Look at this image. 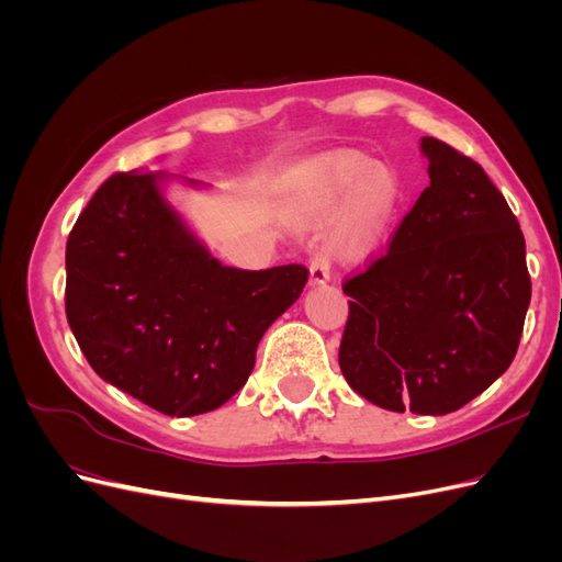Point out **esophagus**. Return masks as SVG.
<instances>
[{"label": "esophagus", "instance_id": "esophagus-1", "mask_svg": "<svg viewBox=\"0 0 562 562\" xmlns=\"http://www.w3.org/2000/svg\"><path fill=\"white\" fill-rule=\"evenodd\" d=\"M330 281V260L328 255L318 250L314 258H312V265H310V285L312 288H323Z\"/></svg>", "mask_w": 562, "mask_h": 562}]
</instances>
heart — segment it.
Listing matches in <instances>:
<instances>
[{
	"label": "heart",
	"instance_id": "heart-1",
	"mask_svg": "<svg viewBox=\"0 0 562 562\" xmlns=\"http://www.w3.org/2000/svg\"><path fill=\"white\" fill-rule=\"evenodd\" d=\"M307 217L326 225L339 213L345 196L353 190L347 213L335 234V255L345 262H366L378 252L384 229L401 201V180L386 166H372L361 151L342 149L323 157L310 168Z\"/></svg>",
	"mask_w": 562,
	"mask_h": 562
}]
</instances>
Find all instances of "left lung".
I'll list each match as a JSON object with an SVG mask.
<instances>
[{
	"label": "left lung",
	"instance_id": "8db88e82",
	"mask_svg": "<svg viewBox=\"0 0 562 562\" xmlns=\"http://www.w3.org/2000/svg\"><path fill=\"white\" fill-rule=\"evenodd\" d=\"M429 187L389 250L342 288L339 368L384 411L448 415L504 375L532 283L516 215L483 168L422 138Z\"/></svg>",
	"mask_w": 562,
	"mask_h": 562
}]
</instances>
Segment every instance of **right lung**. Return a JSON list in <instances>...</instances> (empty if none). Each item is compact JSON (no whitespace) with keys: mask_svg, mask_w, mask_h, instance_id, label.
<instances>
[{"mask_svg":"<svg viewBox=\"0 0 562 562\" xmlns=\"http://www.w3.org/2000/svg\"><path fill=\"white\" fill-rule=\"evenodd\" d=\"M166 180L131 171L98 187L67 239L65 312L100 378L168 417H192L246 384L262 335L310 271L225 267L166 201Z\"/></svg>","mask_w":562,"mask_h":562,"instance_id":"right-lung-1","label":"right lung"}]
</instances>
